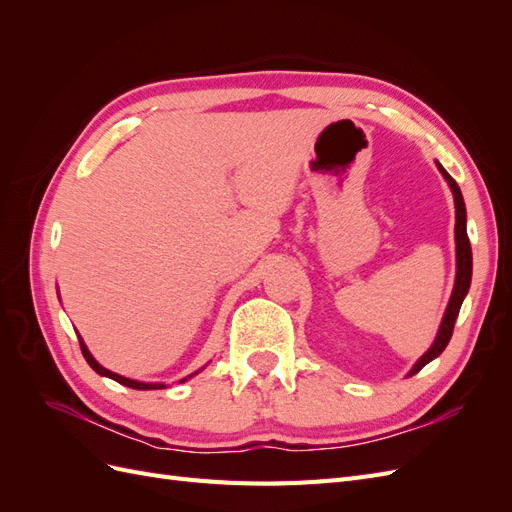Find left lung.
Segmentation results:
<instances>
[{
	"label": "left lung",
	"instance_id": "8db88e82",
	"mask_svg": "<svg viewBox=\"0 0 512 512\" xmlns=\"http://www.w3.org/2000/svg\"><path fill=\"white\" fill-rule=\"evenodd\" d=\"M438 164V162H436ZM438 170L442 173V177L448 181L455 196V243H457V275H455V288L451 294V301H448V307L444 312L440 331L436 335V342L431 344V348L414 363V367L410 369L408 376H414L421 371L429 361L436 359V356L442 354V350L451 342V335L455 329V320L459 316V309L463 299L470 290V282H472V247H470V239H468V230H466V203H463V196L457 181L446 173L442 168V164H438Z\"/></svg>",
	"mask_w": 512,
	"mask_h": 512
}]
</instances>
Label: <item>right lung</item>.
<instances>
[{
    "label": "right lung",
    "mask_w": 512,
    "mask_h": 512,
    "mask_svg": "<svg viewBox=\"0 0 512 512\" xmlns=\"http://www.w3.org/2000/svg\"><path fill=\"white\" fill-rule=\"evenodd\" d=\"M79 342H81V350H83V356H85V361L89 363V367L96 371V374H100V376H106V378H111V380H115V382H119V384H123V386H130V389H136V391H153V389H166V384H162V382H138V380H130V378H123V376H119V374H115V371H111V369H106V367H102L94 356H91V352L87 350V346H85V342L83 339L79 337ZM200 371V369H198ZM198 371H194V374H190L188 378H192V376H196ZM188 378H183V380H179V382H185Z\"/></svg>",
    "instance_id": "1"
}]
</instances>
